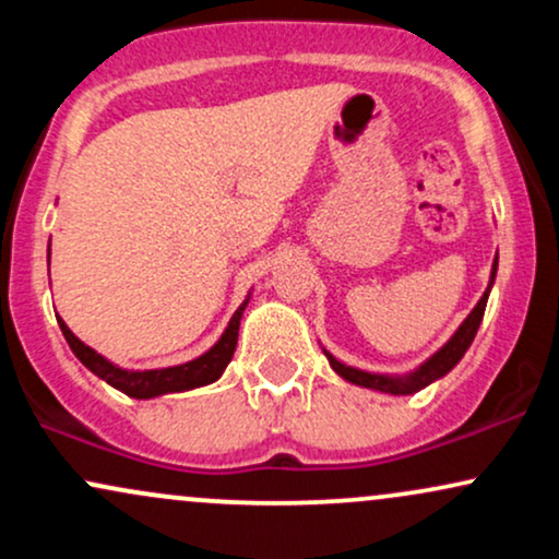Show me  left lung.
I'll return each mask as SVG.
<instances>
[{"instance_id":"obj_1","label":"left lung","mask_w":559,"mask_h":559,"mask_svg":"<svg viewBox=\"0 0 559 559\" xmlns=\"http://www.w3.org/2000/svg\"><path fill=\"white\" fill-rule=\"evenodd\" d=\"M493 275H497V260H493V267H491L489 288H486L484 297L478 299V305L473 307L471 316H467V318L463 320V325H460V329L454 331V336L449 338V342H447L444 346H441V349L436 352L433 357H428V360L423 362L418 370H413V373H409V376H378V373H365V370L349 368V365L338 362L336 357L329 355V352L323 349L325 357H329L331 368L336 370V373L342 376L344 381L355 383V386L383 391V394H415V391L426 389L428 383L439 381L441 376H447L449 370L454 368V365L463 360V355L467 352V346H471L473 338H476L480 320H484L486 299H489V292H491V286H493Z\"/></svg>"}]
</instances>
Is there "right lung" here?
Segmentation results:
<instances>
[{"mask_svg": "<svg viewBox=\"0 0 559 559\" xmlns=\"http://www.w3.org/2000/svg\"><path fill=\"white\" fill-rule=\"evenodd\" d=\"M249 299L241 301L239 310L230 318L226 333L217 338V344L210 352H204L197 360L173 365V368H159V370H123L110 360H105L102 355H96L92 346H86L75 336L73 331L68 329L62 320H57L62 329V336L73 349V355L92 370L94 376H99L102 381H107L123 394L133 396V400H152V396L173 394V391H189L197 386H207V383L217 381L223 376V370L228 368L230 357L236 352V342H239V323L243 316V307H247Z\"/></svg>", "mask_w": 559, "mask_h": 559, "instance_id": "right-lung-1", "label": "right lung"}]
</instances>
